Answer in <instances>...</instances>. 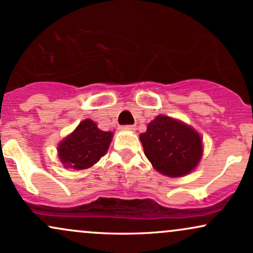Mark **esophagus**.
<instances>
[{
    "label": "esophagus",
    "mask_w": 253,
    "mask_h": 253,
    "mask_svg": "<svg viewBox=\"0 0 253 253\" xmlns=\"http://www.w3.org/2000/svg\"><path fill=\"white\" fill-rule=\"evenodd\" d=\"M121 129H124V130H135L136 126H135V125H125V126H121Z\"/></svg>",
    "instance_id": "1"
}]
</instances>
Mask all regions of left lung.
I'll return each mask as SVG.
<instances>
[{"instance_id":"left-lung-1","label":"left lung","mask_w":253,"mask_h":253,"mask_svg":"<svg viewBox=\"0 0 253 253\" xmlns=\"http://www.w3.org/2000/svg\"><path fill=\"white\" fill-rule=\"evenodd\" d=\"M145 156L158 172L169 177L188 175L202 156V139L195 129L175 119L158 115L140 134Z\"/></svg>"}]
</instances>
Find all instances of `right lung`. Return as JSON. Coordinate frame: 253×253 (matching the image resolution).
<instances>
[{
  "instance_id": "1",
  "label": "right lung",
  "mask_w": 253,
  "mask_h": 253,
  "mask_svg": "<svg viewBox=\"0 0 253 253\" xmlns=\"http://www.w3.org/2000/svg\"><path fill=\"white\" fill-rule=\"evenodd\" d=\"M113 133L98 129L92 120H84L58 146V153L65 168L83 170L92 167L106 155Z\"/></svg>"
}]
</instances>
